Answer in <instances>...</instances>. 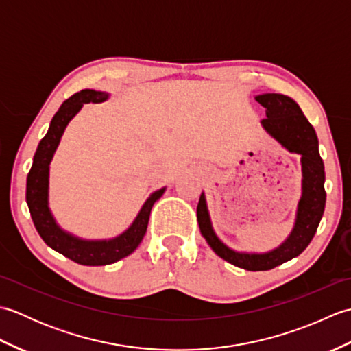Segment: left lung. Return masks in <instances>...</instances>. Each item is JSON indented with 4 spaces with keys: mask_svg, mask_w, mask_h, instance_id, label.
I'll list each match as a JSON object with an SVG mask.
<instances>
[{
    "mask_svg": "<svg viewBox=\"0 0 351 351\" xmlns=\"http://www.w3.org/2000/svg\"><path fill=\"white\" fill-rule=\"evenodd\" d=\"M265 108L263 119L265 131L287 147L302 155V197L297 208L293 232L278 249L267 253H241L229 249L215 235L202 193L197 204V223L210 247L228 263L249 271H265L299 256L314 238L326 205L324 164L318 152V138L314 126L304 117L299 104L280 93H264L255 98Z\"/></svg>",
    "mask_w": 351,
    "mask_h": 351,
    "instance_id": "8db88e82",
    "label": "left lung"
}]
</instances>
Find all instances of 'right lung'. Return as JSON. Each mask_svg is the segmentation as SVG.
Returning <instances> with one entry per match:
<instances>
[{
	"instance_id": "1",
	"label": "right lung",
	"mask_w": 351,
	"mask_h": 351,
	"mask_svg": "<svg viewBox=\"0 0 351 351\" xmlns=\"http://www.w3.org/2000/svg\"><path fill=\"white\" fill-rule=\"evenodd\" d=\"M108 98L107 93L95 92L90 88L81 90L66 99L58 108L39 146L36 149L33 166L27 176V205L37 232L51 249L62 253L66 258L81 265H107L122 259L138 247L147 229L149 215L154 204L161 197L166 189L156 190L141 206L132 225L123 234L113 240L88 241L73 237L57 225L48 206L49 162L71 119L75 116L87 102H102Z\"/></svg>"
}]
</instances>
